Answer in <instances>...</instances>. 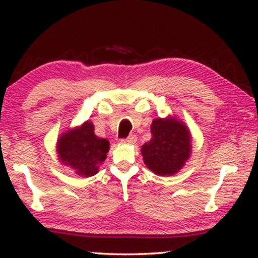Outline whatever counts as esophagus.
<instances>
[{"mask_svg":"<svg viewBox=\"0 0 258 258\" xmlns=\"http://www.w3.org/2000/svg\"><path fill=\"white\" fill-rule=\"evenodd\" d=\"M121 142L126 143V145H134L135 142H137V137L135 135H130V137H127L124 140H121Z\"/></svg>","mask_w":258,"mask_h":258,"instance_id":"1","label":"esophagus"}]
</instances>
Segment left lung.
<instances>
[{"label": "left lung", "mask_w": 258, "mask_h": 258, "mask_svg": "<svg viewBox=\"0 0 258 258\" xmlns=\"http://www.w3.org/2000/svg\"><path fill=\"white\" fill-rule=\"evenodd\" d=\"M150 131L151 140L141 147L143 163L160 176L180 172L192 152L189 127L182 120L168 116L152 120Z\"/></svg>", "instance_id": "obj_1"}]
</instances>
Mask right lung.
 I'll use <instances>...</instances> for the list:
<instances>
[{"label":"right lung","mask_w":258,"mask_h":258,"mask_svg":"<svg viewBox=\"0 0 258 258\" xmlns=\"http://www.w3.org/2000/svg\"><path fill=\"white\" fill-rule=\"evenodd\" d=\"M109 149L108 140L98 138L92 121L86 120L61 134L55 151L60 163L72 168L76 175L90 177L99 172Z\"/></svg>","instance_id":"right-lung-1"}]
</instances>
